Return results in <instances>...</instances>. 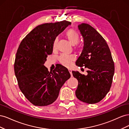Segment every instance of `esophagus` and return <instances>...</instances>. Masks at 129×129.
<instances>
[{
	"mask_svg": "<svg viewBox=\"0 0 129 129\" xmlns=\"http://www.w3.org/2000/svg\"><path fill=\"white\" fill-rule=\"evenodd\" d=\"M68 71H69V73L71 74V75L72 76V70H71V69H68Z\"/></svg>",
	"mask_w": 129,
	"mask_h": 129,
	"instance_id": "34e87169",
	"label": "esophagus"
}]
</instances>
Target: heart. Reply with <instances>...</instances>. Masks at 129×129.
<instances>
[{"mask_svg":"<svg viewBox=\"0 0 129 129\" xmlns=\"http://www.w3.org/2000/svg\"><path fill=\"white\" fill-rule=\"evenodd\" d=\"M66 36L67 38L70 43L72 45H75L80 40L79 34L75 30L73 29H69L66 33ZM58 42V38H55L53 42V49L55 50L57 48ZM79 48L80 47H76ZM75 60V56L74 55H66V54H62L58 58V60L60 63L65 67H71L73 61Z\"/></svg>","mask_w":129,"mask_h":129,"instance_id":"obj_1","label":"heart"}]
</instances>
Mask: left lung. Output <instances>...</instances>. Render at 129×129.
Returning <instances> with one entry per match:
<instances>
[{
  "label": "left lung",
  "instance_id": "8db88e82",
  "mask_svg": "<svg viewBox=\"0 0 129 129\" xmlns=\"http://www.w3.org/2000/svg\"><path fill=\"white\" fill-rule=\"evenodd\" d=\"M84 39V47L76 64L88 68L87 75L73 71L79 82L75 91L79 100L88 104L98 103L111 88L115 72L110 50L102 36L90 25L78 26ZM83 69V68H82Z\"/></svg>",
  "mask_w": 129,
  "mask_h": 129
}]
</instances>
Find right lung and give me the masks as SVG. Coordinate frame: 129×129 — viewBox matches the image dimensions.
<instances>
[{
  "instance_id": "right-lung-1",
  "label": "right lung",
  "mask_w": 129,
  "mask_h": 129,
  "mask_svg": "<svg viewBox=\"0 0 129 129\" xmlns=\"http://www.w3.org/2000/svg\"><path fill=\"white\" fill-rule=\"evenodd\" d=\"M71 22L46 23L34 28L23 39L15 56L14 69L18 84L26 98L36 106L55 102L60 90L71 77L68 70L58 65L52 72L44 66L53 52V42Z\"/></svg>"
}]
</instances>
